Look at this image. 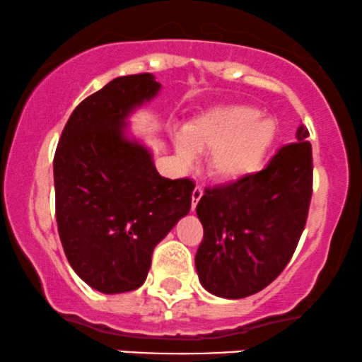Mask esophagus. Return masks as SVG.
Masks as SVG:
<instances>
[{"mask_svg": "<svg viewBox=\"0 0 362 362\" xmlns=\"http://www.w3.org/2000/svg\"><path fill=\"white\" fill-rule=\"evenodd\" d=\"M202 195H204L202 187H195L194 192H192V210H195L197 204H199V200L202 199Z\"/></svg>", "mask_w": 362, "mask_h": 362, "instance_id": "obj_1", "label": "esophagus"}]
</instances>
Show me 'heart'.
Here are the masks:
<instances>
[{
  "instance_id": "1",
  "label": "heart",
  "mask_w": 362,
  "mask_h": 362,
  "mask_svg": "<svg viewBox=\"0 0 362 362\" xmlns=\"http://www.w3.org/2000/svg\"><path fill=\"white\" fill-rule=\"evenodd\" d=\"M277 135L276 122L249 105H221L195 117L175 139V152L190 162L209 152L210 175L222 182L244 178L262 165Z\"/></svg>"
}]
</instances>
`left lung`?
<instances>
[{
    "label": "left lung",
    "mask_w": 362,
    "mask_h": 362,
    "mask_svg": "<svg viewBox=\"0 0 362 362\" xmlns=\"http://www.w3.org/2000/svg\"><path fill=\"white\" fill-rule=\"evenodd\" d=\"M309 130L279 148L267 167L228 185L207 189L197 204L204 239L195 255L210 294L242 299L267 287L294 254L313 195Z\"/></svg>",
    "instance_id": "8db88e82"
}]
</instances>
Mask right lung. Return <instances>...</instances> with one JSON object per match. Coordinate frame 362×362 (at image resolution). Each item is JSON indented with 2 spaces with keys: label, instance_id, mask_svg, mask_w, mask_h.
Here are the masks:
<instances>
[{
  "label": "right lung",
  "instance_id": "add662e5",
  "mask_svg": "<svg viewBox=\"0 0 362 362\" xmlns=\"http://www.w3.org/2000/svg\"><path fill=\"white\" fill-rule=\"evenodd\" d=\"M152 73L112 80L73 110L53 160L58 234L73 271L103 294L139 289L155 245L192 205L190 178L162 177L127 118L158 93Z\"/></svg>",
  "mask_w": 362,
  "mask_h": 362
}]
</instances>
